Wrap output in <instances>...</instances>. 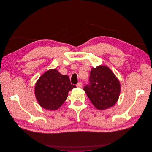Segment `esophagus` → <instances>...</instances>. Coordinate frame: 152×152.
I'll list each match as a JSON object with an SVG mask.
<instances>
[{
  "label": "esophagus",
  "mask_w": 152,
  "mask_h": 152,
  "mask_svg": "<svg viewBox=\"0 0 152 152\" xmlns=\"http://www.w3.org/2000/svg\"><path fill=\"white\" fill-rule=\"evenodd\" d=\"M77 87H79V88H81V87H82V82H79V83L77 84Z\"/></svg>",
  "instance_id": "1"
}]
</instances>
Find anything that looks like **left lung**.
Returning a JSON list of instances; mask_svg holds the SVG:
<instances>
[{"label": "left lung", "instance_id": "obj_1", "mask_svg": "<svg viewBox=\"0 0 152 152\" xmlns=\"http://www.w3.org/2000/svg\"><path fill=\"white\" fill-rule=\"evenodd\" d=\"M89 81L84 90L96 109L107 110L115 104L121 93V83L111 69L104 65L92 68Z\"/></svg>", "mask_w": 152, "mask_h": 152}]
</instances>
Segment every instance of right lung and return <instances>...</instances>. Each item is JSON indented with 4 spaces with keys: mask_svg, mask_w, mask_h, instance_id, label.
<instances>
[{
    "mask_svg": "<svg viewBox=\"0 0 152 152\" xmlns=\"http://www.w3.org/2000/svg\"><path fill=\"white\" fill-rule=\"evenodd\" d=\"M69 77L61 74L56 69H50L40 77L35 85V98L41 107L56 110L65 102L68 92L75 88Z\"/></svg>",
    "mask_w": 152,
    "mask_h": 152,
    "instance_id": "obj_1",
    "label": "right lung"
}]
</instances>
